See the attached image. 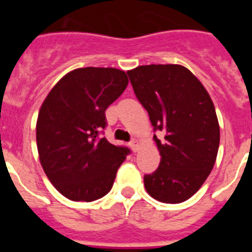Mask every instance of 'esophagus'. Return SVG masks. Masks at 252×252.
<instances>
[{"label": "esophagus", "mask_w": 252, "mask_h": 252, "mask_svg": "<svg viewBox=\"0 0 252 252\" xmlns=\"http://www.w3.org/2000/svg\"><path fill=\"white\" fill-rule=\"evenodd\" d=\"M130 146L133 153H137L140 150V141L137 139H132V141L130 142Z\"/></svg>", "instance_id": "1"}]
</instances>
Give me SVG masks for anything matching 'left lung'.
Segmentation results:
<instances>
[{
  "label": "left lung",
  "instance_id": "8db88e82",
  "mask_svg": "<svg viewBox=\"0 0 252 252\" xmlns=\"http://www.w3.org/2000/svg\"><path fill=\"white\" fill-rule=\"evenodd\" d=\"M133 92L162 131L159 168L144 177L146 192L162 203H182L203 186L217 158L220 125L215 104L197 77L179 64H151L127 70Z\"/></svg>",
  "mask_w": 252,
  "mask_h": 252
}]
</instances>
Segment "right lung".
<instances>
[{"mask_svg":"<svg viewBox=\"0 0 252 252\" xmlns=\"http://www.w3.org/2000/svg\"><path fill=\"white\" fill-rule=\"evenodd\" d=\"M128 84L116 68H78L48 93L36 121L40 164L60 194L92 202L110 192L116 173L130 150L115 146L98 132L104 111Z\"/></svg>","mask_w":252,"mask_h":252,"instance_id":"1","label":"right lung"}]
</instances>
